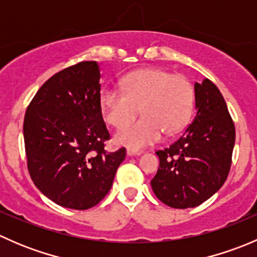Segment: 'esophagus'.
<instances>
[{
	"mask_svg": "<svg viewBox=\"0 0 257 257\" xmlns=\"http://www.w3.org/2000/svg\"><path fill=\"white\" fill-rule=\"evenodd\" d=\"M142 153H143L142 150L133 149V148H128V149H126V154H128L129 157H134V155H141Z\"/></svg>",
	"mask_w": 257,
	"mask_h": 257,
	"instance_id": "34e87169",
	"label": "esophagus"
}]
</instances>
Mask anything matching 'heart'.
Segmentation results:
<instances>
[{
    "instance_id": "heart-1",
    "label": "heart",
    "mask_w": 257,
    "mask_h": 257,
    "mask_svg": "<svg viewBox=\"0 0 257 257\" xmlns=\"http://www.w3.org/2000/svg\"><path fill=\"white\" fill-rule=\"evenodd\" d=\"M123 90L104 88L99 104L110 125L122 126L133 120L139 108L144 116L120 128L115 142L141 149L160 141L162 134L173 136L186 125L194 107V88L186 77L160 68H144L126 74Z\"/></svg>"
}]
</instances>
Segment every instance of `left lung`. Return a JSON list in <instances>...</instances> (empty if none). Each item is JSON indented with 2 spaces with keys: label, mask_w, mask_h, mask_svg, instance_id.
I'll list each match as a JSON object with an SVG mask.
<instances>
[{
  "label": "left lung",
  "mask_w": 257,
  "mask_h": 257,
  "mask_svg": "<svg viewBox=\"0 0 257 257\" xmlns=\"http://www.w3.org/2000/svg\"><path fill=\"white\" fill-rule=\"evenodd\" d=\"M194 89L195 118L175 143L158 150L150 181L155 196L175 209L195 208L224 185L235 144L234 121L216 85L205 78Z\"/></svg>",
  "instance_id": "left-lung-1"
}]
</instances>
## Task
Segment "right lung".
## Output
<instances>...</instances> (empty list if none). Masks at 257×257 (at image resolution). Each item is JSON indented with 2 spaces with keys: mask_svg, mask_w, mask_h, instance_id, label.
I'll use <instances>...</instances> for the list:
<instances>
[{
  "mask_svg": "<svg viewBox=\"0 0 257 257\" xmlns=\"http://www.w3.org/2000/svg\"><path fill=\"white\" fill-rule=\"evenodd\" d=\"M99 66L84 61L43 83L25 114L27 168L38 190L74 210L97 205L112 188L125 148L108 153Z\"/></svg>",
  "mask_w": 257,
  "mask_h": 257,
  "instance_id": "right-lung-1",
  "label": "right lung"
}]
</instances>
